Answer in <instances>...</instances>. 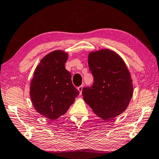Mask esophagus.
I'll return each mask as SVG.
<instances>
[{"instance_id": "obj_1", "label": "esophagus", "mask_w": 159, "mask_h": 159, "mask_svg": "<svg viewBox=\"0 0 159 159\" xmlns=\"http://www.w3.org/2000/svg\"><path fill=\"white\" fill-rule=\"evenodd\" d=\"M83 85H80L79 87H78V90H79V92H80V94H81V93H82V90H83Z\"/></svg>"}]
</instances>
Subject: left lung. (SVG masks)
Here are the masks:
<instances>
[{
  "mask_svg": "<svg viewBox=\"0 0 159 159\" xmlns=\"http://www.w3.org/2000/svg\"><path fill=\"white\" fill-rule=\"evenodd\" d=\"M89 66L94 82L83 89L85 102L103 120L117 117L127 109L133 93L125 63L115 52L102 49L89 54Z\"/></svg>",
  "mask_w": 159,
  "mask_h": 159,
  "instance_id": "1",
  "label": "left lung"
}]
</instances>
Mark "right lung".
Masks as SVG:
<instances>
[{"label":"right lung","mask_w":159,"mask_h":159,"mask_svg":"<svg viewBox=\"0 0 159 159\" xmlns=\"http://www.w3.org/2000/svg\"><path fill=\"white\" fill-rule=\"evenodd\" d=\"M66 52L57 50L45 56L34 72L30 84V98L35 110L54 120L64 115L79 95L71 74L65 69Z\"/></svg>","instance_id":"obj_1"}]
</instances>
